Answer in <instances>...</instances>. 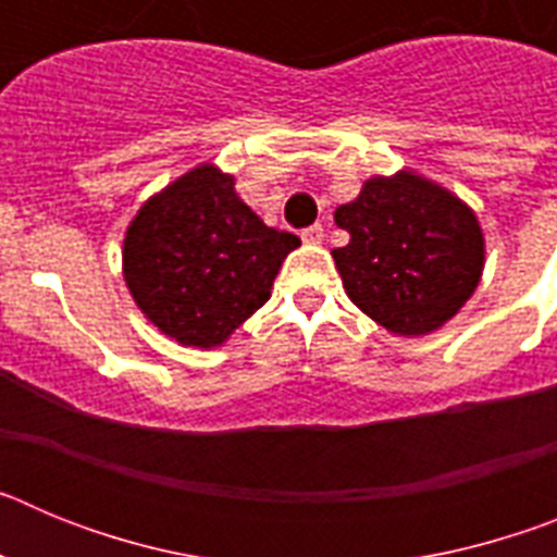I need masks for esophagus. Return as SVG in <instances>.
<instances>
[{
  "mask_svg": "<svg viewBox=\"0 0 557 557\" xmlns=\"http://www.w3.org/2000/svg\"><path fill=\"white\" fill-rule=\"evenodd\" d=\"M301 239L307 245H321L323 243V225H309V228H304Z\"/></svg>",
  "mask_w": 557,
  "mask_h": 557,
  "instance_id": "esophagus-1",
  "label": "esophagus"
}]
</instances>
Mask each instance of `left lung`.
<instances>
[{"label": "left lung", "mask_w": 557, "mask_h": 557, "mask_svg": "<svg viewBox=\"0 0 557 557\" xmlns=\"http://www.w3.org/2000/svg\"><path fill=\"white\" fill-rule=\"evenodd\" d=\"M334 223L351 236L332 250L348 298L391 334L437 332L480 284V220L418 172L368 178L351 203L334 211Z\"/></svg>", "instance_id": "8db88e82"}]
</instances>
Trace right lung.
Masks as SVG:
<instances>
[{
  "label": "right lung",
  "mask_w": 557,
  "mask_h": 557,
  "mask_svg": "<svg viewBox=\"0 0 557 557\" xmlns=\"http://www.w3.org/2000/svg\"><path fill=\"white\" fill-rule=\"evenodd\" d=\"M301 239L243 203L234 175L200 164L141 203L122 273L147 321L181 346L218 348L270 298Z\"/></svg>",
  "instance_id": "add662e5"
}]
</instances>
